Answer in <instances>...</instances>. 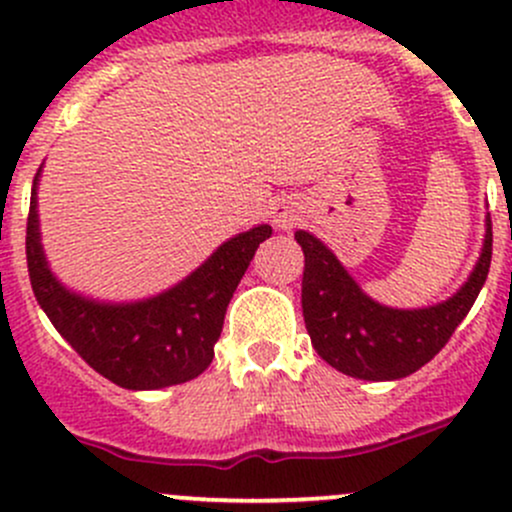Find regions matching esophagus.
Listing matches in <instances>:
<instances>
[{
    "instance_id": "1",
    "label": "esophagus",
    "mask_w": 512,
    "mask_h": 512,
    "mask_svg": "<svg viewBox=\"0 0 512 512\" xmlns=\"http://www.w3.org/2000/svg\"><path fill=\"white\" fill-rule=\"evenodd\" d=\"M272 220H274V225H277V228L287 230V228H292L294 223H297V213H294L292 208H287V206H279V208H274Z\"/></svg>"
}]
</instances>
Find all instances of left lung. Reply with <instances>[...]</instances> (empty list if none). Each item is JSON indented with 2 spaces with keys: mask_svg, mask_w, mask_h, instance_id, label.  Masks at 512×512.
<instances>
[{
  "mask_svg": "<svg viewBox=\"0 0 512 512\" xmlns=\"http://www.w3.org/2000/svg\"><path fill=\"white\" fill-rule=\"evenodd\" d=\"M304 250L301 306L316 353L360 380H400L422 368L449 343L488 277L493 255L491 215L486 242L469 282L449 301L429 309H387L360 292L324 242L299 230Z\"/></svg>",
  "mask_w": 512,
  "mask_h": 512,
  "instance_id": "1",
  "label": "left lung"
}]
</instances>
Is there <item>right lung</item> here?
Segmentation results:
<instances>
[{
	"label": "right lung",
	"instance_id": "obj_1",
	"mask_svg": "<svg viewBox=\"0 0 512 512\" xmlns=\"http://www.w3.org/2000/svg\"><path fill=\"white\" fill-rule=\"evenodd\" d=\"M36 179L26 218V265L36 301L58 333L102 378L127 390H159L198 378L211 365L230 297L260 242L272 235L270 225L228 240L206 265L159 297L98 304L63 289L48 270L39 242Z\"/></svg>",
	"mask_w": 512,
	"mask_h": 512
}]
</instances>
